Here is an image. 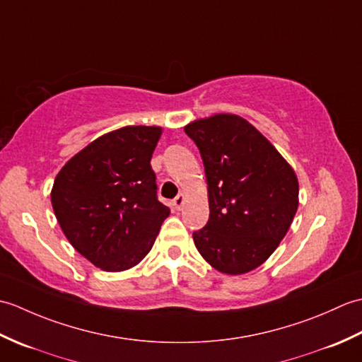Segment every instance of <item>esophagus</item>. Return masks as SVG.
Returning <instances> with one entry per match:
<instances>
[{
    "mask_svg": "<svg viewBox=\"0 0 362 362\" xmlns=\"http://www.w3.org/2000/svg\"><path fill=\"white\" fill-rule=\"evenodd\" d=\"M183 204H185V196H183V194H179L173 201V205H174L175 210H180L182 206H183Z\"/></svg>",
    "mask_w": 362,
    "mask_h": 362,
    "instance_id": "1",
    "label": "esophagus"
}]
</instances>
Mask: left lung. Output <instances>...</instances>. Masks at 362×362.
<instances>
[{
    "instance_id": "1",
    "label": "left lung",
    "mask_w": 362,
    "mask_h": 362,
    "mask_svg": "<svg viewBox=\"0 0 362 362\" xmlns=\"http://www.w3.org/2000/svg\"><path fill=\"white\" fill-rule=\"evenodd\" d=\"M185 132L201 151L209 185L210 219L193 233L196 247L221 274H247L288 233L298 206L297 175L240 115L194 119Z\"/></svg>"
}]
</instances>
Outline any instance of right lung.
Listing matches in <instances>:
<instances>
[{"instance_id": "1", "label": "right lung", "mask_w": 362, "mask_h": 362, "mask_svg": "<svg viewBox=\"0 0 362 362\" xmlns=\"http://www.w3.org/2000/svg\"><path fill=\"white\" fill-rule=\"evenodd\" d=\"M161 132L158 126L112 130L68 160L54 180L51 204L64 235L105 272L140 263L169 216L151 166Z\"/></svg>"}]
</instances>
